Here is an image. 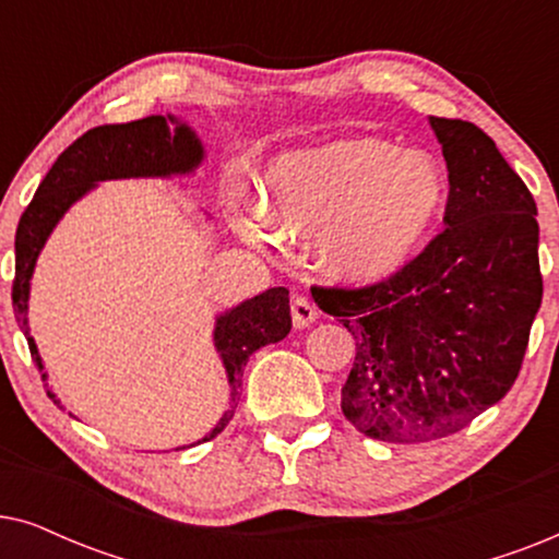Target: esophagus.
I'll return each instance as SVG.
<instances>
[{
    "label": "esophagus",
    "instance_id": "34e87169",
    "mask_svg": "<svg viewBox=\"0 0 559 559\" xmlns=\"http://www.w3.org/2000/svg\"><path fill=\"white\" fill-rule=\"evenodd\" d=\"M289 310H293L295 328H308L312 320L318 318V308L308 300V297H302V295L295 297L293 305H289Z\"/></svg>",
    "mask_w": 559,
    "mask_h": 559
}]
</instances>
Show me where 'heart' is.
Masks as SVG:
<instances>
[{
    "instance_id": "heart-1",
    "label": "heart",
    "mask_w": 559,
    "mask_h": 559,
    "mask_svg": "<svg viewBox=\"0 0 559 559\" xmlns=\"http://www.w3.org/2000/svg\"><path fill=\"white\" fill-rule=\"evenodd\" d=\"M442 205L445 178L435 159L364 136L274 163L262 211L285 234L318 236L331 277L364 285L409 262Z\"/></svg>"
}]
</instances>
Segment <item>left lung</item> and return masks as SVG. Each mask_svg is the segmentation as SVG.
Here are the masks:
<instances>
[{
	"mask_svg": "<svg viewBox=\"0 0 559 559\" xmlns=\"http://www.w3.org/2000/svg\"><path fill=\"white\" fill-rule=\"evenodd\" d=\"M430 127L448 165L445 231L389 280L312 293L356 338L343 415L396 445L461 432L507 396L542 305L530 188L484 129L442 117Z\"/></svg>",
	"mask_w": 559,
	"mask_h": 559,
	"instance_id": "8db88e82",
	"label": "left lung"
}]
</instances>
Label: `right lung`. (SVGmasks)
Listing matches in <instances>:
<instances>
[{"mask_svg": "<svg viewBox=\"0 0 559 559\" xmlns=\"http://www.w3.org/2000/svg\"><path fill=\"white\" fill-rule=\"evenodd\" d=\"M201 163V140L186 121L170 117V114L88 129L56 159V165L45 175L35 198L22 213L17 234H14L12 308L37 369L43 371V358L37 354L35 338L29 335L27 325L29 280H33L35 262L45 241L58 226V221L63 218V213L75 201H81L91 188H96V182L121 178H170V175L193 173ZM289 328H293V316H289V293L285 287L266 289V293L243 300L216 318L213 346L226 366V379L231 384V407L224 412V417L205 435L203 442L216 438L231 423L236 404H239L236 400H239L243 366H247L249 356L266 343L285 338ZM45 379H48V373L43 371V381ZM48 396L60 407V400L50 389Z\"/></svg>", "mask_w": 559, "mask_h": 559, "instance_id": "right-lung-1", "label": "right lung"}]
</instances>
